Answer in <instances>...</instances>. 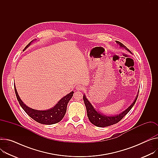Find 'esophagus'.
<instances>
[{"instance_id":"esophagus-1","label":"esophagus","mask_w":158,"mask_h":158,"mask_svg":"<svg viewBox=\"0 0 158 158\" xmlns=\"http://www.w3.org/2000/svg\"><path fill=\"white\" fill-rule=\"evenodd\" d=\"M76 89L77 90H83V87L82 85H77L76 87Z\"/></svg>"}]
</instances>
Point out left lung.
<instances>
[{"instance_id":"left-lung-1","label":"left lung","mask_w":158,"mask_h":158,"mask_svg":"<svg viewBox=\"0 0 158 158\" xmlns=\"http://www.w3.org/2000/svg\"><path fill=\"white\" fill-rule=\"evenodd\" d=\"M116 42L121 47H123L128 52H131L128 48L126 46H125L122 43H121L120 42H118V41H116ZM137 98H138V95L137 96L135 100L133 101L132 104L129 107H128L125 111H123L122 113H121L118 115L114 116H107L102 115L99 112H97L95 110V109L93 107L92 104L87 99L85 95H83V99L85 105V106H86L87 116H88L89 119L90 120V122L97 127H106L112 125L113 124H116V123H118L119 121H121V119H122L131 110L132 107L134 106V104L137 99Z\"/></svg>"}]
</instances>
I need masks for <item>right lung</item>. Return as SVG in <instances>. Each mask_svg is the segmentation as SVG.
<instances>
[{
	"instance_id": "add662e5",
	"label": "right lung",
	"mask_w": 158,
	"mask_h": 158,
	"mask_svg": "<svg viewBox=\"0 0 158 158\" xmlns=\"http://www.w3.org/2000/svg\"><path fill=\"white\" fill-rule=\"evenodd\" d=\"M30 44L31 42L25 47V49L30 45ZM15 90L17 99L20 106L23 109V110L35 121H37L39 123L44 125H52L57 123L63 118L66 112L68 103L72 98L73 95L74 93L73 92H71L69 94L64 97L62 99H60L58 102V103L53 108L51 109V110L46 111H38L33 110V109L27 107L20 99L15 87Z\"/></svg>"
}]
</instances>
